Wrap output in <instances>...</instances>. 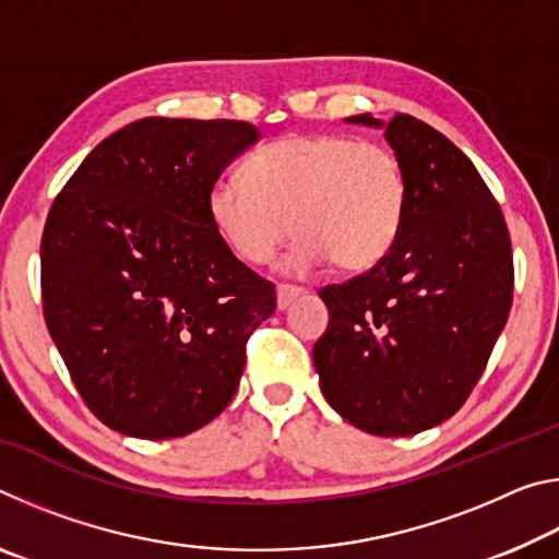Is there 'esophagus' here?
Wrapping results in <instances>:
<instances>
[{"label": "esophagus", "mask_w": 559, "mask_h": 559, "mask_svg": "<svg viewBox=\"0 0 559 559\" xmlns=\"http://www.w3.org/2000/svg\"><path fill=\"white\" fill-rule=\"evenodd\" d=\"M298 298H300V288H296V286H286V283H281V286L276 288V306H278V310L290 308Z\"/></svg>", "instance_id": "34e87169"}]
</instances>
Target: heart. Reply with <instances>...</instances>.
Returning <instances> with one entry per match:
<instances>
[{"label": "heart", "mask_w": 559, "mask_h": 559, "mask_svg": "<svg viewBox=\"0 0 559 559\" xmlns=\"http://www.w3.org/2000/svg\"><path fill=\"white\" fill-rule=\"evenodd\" d=\"M409 185L390 147L333 132H293L261 147L243 177L210 187L206 212L236 257L266 263L300 234L283 269L343 273L380 263L402 231Z\"/></svg>", "instance_id": "b5f03b06"}]
</instances>
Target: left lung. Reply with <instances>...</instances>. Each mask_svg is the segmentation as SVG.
Segmentation results:
<instances>
[{"label": "left lung", "instance_id": "left-lung-1", "mask_svg": "<svg viewBox=\"0 0 559 559\" xmlns=\"http://www.w3.org/2000/svg\"><path fill=\"white\" fill-rule=\"evenodd\" d=\"M384 130L409 185L402 231L362 276L320 290V392L353 427L412 437L461 409L513 306V251L498 202L461 150L404 112L345 118Z\"/></svg>", "mask_w": 559, "mask_h": 559}]
</instances>
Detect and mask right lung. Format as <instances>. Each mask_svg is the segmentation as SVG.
<instances>
[{
    "label": "right lung",
    "instance_id": "obj_1",
    "mask_svg": "<svg viewBox=\"0 0 559 559\" xmlns=\"http://www.w3.org/2000/svg\"><path fill=\"white\" fill-rule=\"evenodd\" d=\"M259 138L241 120H135L56 197L41 239L46 328L112 431L187 437L239 390L246 340L276 293L216 234L206 194Z\"/></svg>",
    "mask_w": 559,
    "mask_h": 559
}]
</instances>
